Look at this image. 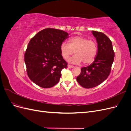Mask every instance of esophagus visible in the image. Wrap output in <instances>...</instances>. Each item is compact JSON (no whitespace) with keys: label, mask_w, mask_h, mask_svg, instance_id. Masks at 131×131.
Here are the masks:
<instances>
[{"label":"esophagus","mask_w":131,"mask_h":131,"mask_svg":"<svg viewBox=\"0 0 131 131\" xmlns=\"http://www.w3.org/2000/svg\"><path fill=\"white\" fill-rule=\"evenodd\" d=\"M68 67L69 68H74V66H72V65L68 64Z\"/></svg>","instance_id":"esophagus-1"}]
</instances>
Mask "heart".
<instances>
[{
  "label": "heart",
  "instance_id": "obj_1",
  "mask_svg": "<svg viewBox=\"0 0 131 131\" xmlns=\"http://www.w3.org/2000/svg\"><path fill=\"white\" fill-rule=\"evenodd\" d=\"M61 53L66 60L75 52L74 56L69 61L74 64L83 62L85 64H91L96 59L98 52L96 42L82 36H75L70 38L68 43L63 42L60 47Z\"/></svg>",
  "mask_w": 131,
  "mask_h": 131
}]
</instances>
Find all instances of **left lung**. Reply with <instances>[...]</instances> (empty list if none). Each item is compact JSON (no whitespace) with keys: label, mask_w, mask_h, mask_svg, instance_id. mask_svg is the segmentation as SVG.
<instances>
[{"label":"left lung","mask_w":131,"mask_h":131,"mask_svg":"<svg viewBox=\"0 0 131 131\" xmlns=\"http://www.w3.org/2000/svg\"><path fill=\"white\" fill-rule=\"evenodd\" d=\"M98 43V53L92 64L81 68L77 78L79 85L86 89L94 88L108 78L115 56L112 43L106 35L100 31H92Z\"/></svg>","instance_id":"8db88e82"}]
</instances>
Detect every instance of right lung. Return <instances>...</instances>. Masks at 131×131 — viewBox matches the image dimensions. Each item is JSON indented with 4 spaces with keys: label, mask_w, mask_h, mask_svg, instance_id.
<instances>
[{
    "label": "right lung",
    "mask_w": 131,
    "mask_h": 131,
    "mask_svg": "<svg viewBox=\"0 0 131 131\" xmlns=\"http://www.w3.org/2000/svg\"><path fill=\"white\" fill-rule=\"evenodd\" d=\"M68 35L66 31L49 28L35 34L28 44L25 53L27 73L41 88H50L56 85L61 70L67 67L60 47Z\"/></svg>",
    "instance_id": "obj_1"
}]
</instances>
